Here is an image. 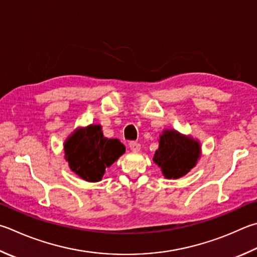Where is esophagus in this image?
Here are the masks:
<instances>
[{"label":"esophagus","mask_w":257,"mask_h":257,"mask_svg":"<svg viewBox=\"0 0 257 257\" xmlns=\"http://www.w3.org/2000/svg\"><path fill=\"white\" fill-rule=\"evenodd\" d=\"M129 148L132 149L133 152H139L141 151V144L137 142H130L129 143Z\"/></svg>","instance_id":"esophagus-1"}]
</instances>
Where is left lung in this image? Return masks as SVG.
Wrapping results in <instances>:
<instances>
[{"label": "left lung", "instance_id": "8db88e82", "mask_svg": "<svg viewBox=\"0 0 257 257\" xmlns=\"http://www.w3.org/2000/svg\"><path fill=\"white\" fill-rule=\"evenodd\" d=\"M199 157L198 142L175 130H165L160 137V147L154 162L161 167L166 179H179L194 167Z\"/></svg>", "mask_w": 257, "mask_h": 257}]
</instances>
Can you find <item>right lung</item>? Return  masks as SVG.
I'll return each mask as SVG.
<instances>
[{"instance_id":"right-lung-1","label":"right lung","mask_w":257,"mask_h":257,"mask_svg":"<svg viewBox=\"0 0 257 257\" xmlns=\"http://www.w3.org/2000/svg\"><path fill=\"white\" fill-rule=\"evenodd\" d=\"M65 158L73 172L88 182L102 179L109 167L125 152L118 139L103 137L101 125L78 129L65 143Z\"/></svg>"}]
</instances>
